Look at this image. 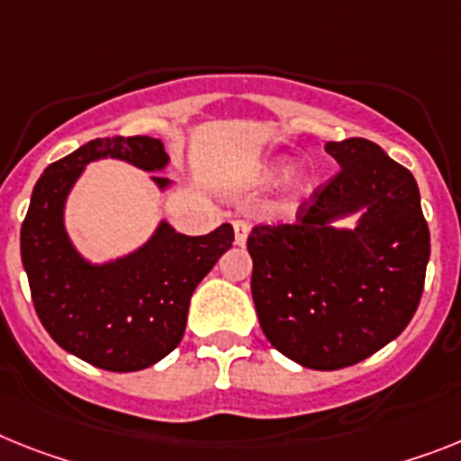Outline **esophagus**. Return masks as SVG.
Instances as JSON below:
<instances>
[{
	"label": "esophagus",
	"instance_id": "34e87169",
	"mask_svg": "<svg viewBox=\"0 0 461 461\" xmlns=\"http://www.w3.org/2000/svg\"><path fill=\"white\" fill-rule=\"evenodd\" d=\"M249 234H250V224L243 222V220H237V222H234V241H237L239 246H243L246 239H249Z\"/></svg>",
	"mask_w": 461,
	"mask_h": 461
}]
</instances>
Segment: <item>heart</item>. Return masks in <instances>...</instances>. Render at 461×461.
Instances as JSON below:
<instances>
[{"label": "heart", "mask_w": 461, "mask_h": 461, "mask_svg": "<svg viewBox=\"0 0 461 461\" xmlns=\"http://www.w3.org/2000/svg\"><path fill=\"white\" fill-rule=\"evenodd\" d=\"M285 168H288V164H285V161H278L276 166H272V168L267 171V176H269V177H278V176H281V173H285ZM295 189H297V192H300V194H304V192H307V189H309V177H300V180H297V185H295Z\"/></svg>", "instance_id": "b5f03b06"}]
</instances>
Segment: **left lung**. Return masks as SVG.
Wrapping results in <instances>:
<instances>
[{
    "label": "left lung",
    "instance_id": "left-lung-1",
    "mask_svg": "<svg viewBox=\"0 0 461 461\" xmlns=\"http://www.w3.org/2000/svg\"><path fill=\"white\" fill-rule=\"evenodd\" d=\"M339 171L297 206L293 222L249 234L255 312L267 339L312 370L366 361L420 307L431 253L420 189L405 166L366 138L328 142ZM358 207L354 232L328 221Z\"/></svg>",
    "mask_w": 461,
    "mask_h": 461
}]
</instances>
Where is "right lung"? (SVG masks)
Wrapping results in <instances>:
<instances>
[{
	"instance_id": "1",
	"label": "right lung",
	"mask_w": 461,
	"mask_h": 461,
	"mask_svg": "<svg viewBox=\"0 0 461 461\" xmlns=\"http://www.w3.org/2000/svg\"><path fill=\"white\" fill-rule=\"evenodd\" d=\"M126 158L145 171L164 168V142L147 135L98 138L46 166L21 227V258L34 312L65 351L112 373H133L176 349L187 326L189 297L231 249L234 230L185 237L161 224L138 253L91 267L69 246L63 203L88 161ZM166 185L164 177H154Z\"/></svg>"
}]
</instances>
